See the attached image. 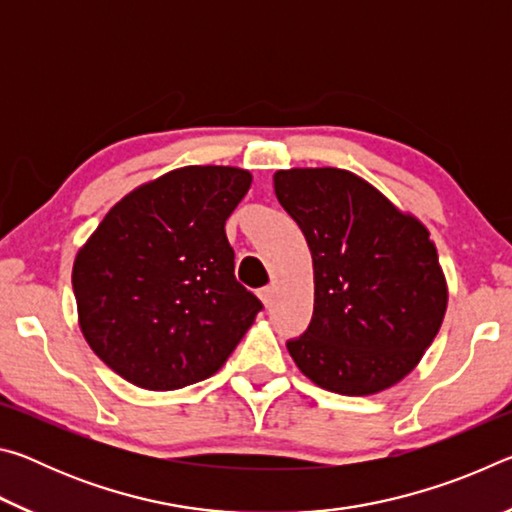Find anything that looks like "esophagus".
Instances as JSON below:
<instances>
[{
	"instance_id": "obj_1",
	"label": "esophagus",
	"mask_w": 512,
	"mask_h": 512,
	"mask_svg": "<svg viewBox=\"0 0 512 512\" xmlns=\"http://www.w3.org/2000/svg\"><path fill=\"white\" fill-rule=\"evenodd\" d=\"M273 296H275L273 287H264V289H259V300L264 302V307H271V305H273Z\"/></svg>"
}]
</instances>
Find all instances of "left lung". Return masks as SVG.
Masks as SVG:
<instances>
[{
  "instance_id": "obj_1",
  "label": "left lung",
  "mask_w": 512,
  "mask_h": 512,
  "mask_svg": "<svg viewBox=\"0 0 512 512\" xmlns=\"http://www.w3.org/2000/svg\"><path fill=\"white\" fill-rule=\"evenodd\" d=\"M314 259V316L287 343L325 391L375 395L418 366L447 309V282L420 219L357 173L318 167L273 176Z\"/></svg>"
}]
</instances>
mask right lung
Listing matches in <instances>:
<instances>
[{"mask_svg":"<svg viewBox=\"0 0 512 512\" xmlns=\"http://www.w3.org/2000/svg\"><path fill=\"white\" fill-rule=\"evenodd\" d=\"M239 167L173 169L126 194L76 253L72 287L94 354L146 391L212 377L262 309L235 277L225 221Z\"/></svg>","mask_w":512,"mask_h":512,"instance_id":"1","label":"right lung"}]
</instances>
